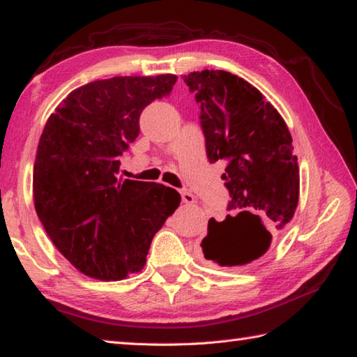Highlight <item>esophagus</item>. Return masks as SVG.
I'll list each match as a JSON object with an SVG mask.
<instances>
[{"instance_id": "34e87169", "label": "esophagus", "mask_w": 357, "mask_h": 357, "mask_svg": "<svg viewBox=\"0 0 357 357\" xmlns=\"http://www.w3.org/2000/svg\"><path fill=\"white\" fill-rule=\"evenodd\" d=\"M181 199H183L184 204H193L195 202V196L190 192H181Z\"/></svg>"}]
</instances>
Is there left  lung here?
<instances>
[{
  "label": "left lung",
  "mask_w": 357,
  "mask_h": 357,
  "mask_svg": "<svg viewBox=\"0 0 357 357\" xmlns=\"http://www.w3.org/2000/svg\"><path fill=\"white\" fill-rule=\"evenodd\" d=\"M201 104V127L210 162H227L230 193L224 221H208L201 242L207 261L247 265L267 253L291 221L299 201V167L282 116L250 82L224 70L184 75Z\"/></svg>",
  "instance_id": "obj_1"
}]
</instances>
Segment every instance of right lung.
I'll list each match as a JSON object with an SVG mask.
<instances>
[{
  "instance_id": "right-lung-1",
  "label": "right lung",
  "mask_w": 357,
  "mask_h": 357,
  "mask_svg": "<svg viewBox=\"0 0 357 357\" xmlns=\"http://www.w3.org/2000/svg\"><path fill=\"white\" fill-rule=\"evenodd\" d=\"M176 75L115 77L81 86L44 126L33 165L36 215L82 275L138 273L156 231L181 202L174 188L119 181V156L139 135L141 112L172 92Z\"/></svg>"
}]
</instances>
